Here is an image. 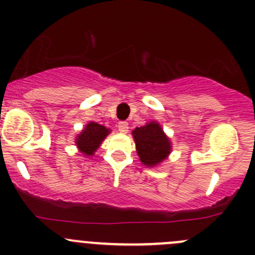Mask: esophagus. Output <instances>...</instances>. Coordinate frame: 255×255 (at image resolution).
I'll use <instances>...</instances> for the list:
<instances>
[{
	"label": "esophagus",
	"mask_w": 255,
	"mask_h": 255,
	"mask_svg": "<svg viewBox=\"0 0 255 255\" xmlns=\"http://www.w3.org/2000/svg\"><path fill=\"white\" fill-rule=\"evenodd\" d=\"M118 130H120L121 133H127L128 132V123L127 122L118 123Z\"/></svg>",
	"instance_id": "34e87169"
}]
</instances>
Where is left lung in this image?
I'll list each match as a JSON object with an SVG mask.
<instances>
[{"instance_id":"8db88e82","label":"left lung","mask_w":255,"mask_h":255,"mask_svg":"<svg viewBox=\"0 0 255 255\" xmlns=\"http://www.w3.org/2000/svg\"><path fill=\"white\" fill-rule=\"evenodd\" d=\"M140 161L146 166L158 165L170 153V142L156 122H150L133 130Z\"/></svg>"}]
</instances>
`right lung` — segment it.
<instances>
[{"label":"right lung","instance_id":"add662e5","mask_svg":"<svg viewBox=\"0 0 255 255\" xmlns=\"http://www.w3.org/2000/svg\"><path fill=\"white\" fill-rule=\"evenodd\" d=\"M109 133L110 130L104 126L90 122L76 139L80 151H82L85 155H92Z\"/></svg>","mask_w":255,"mask_h":255}]
</instances>
